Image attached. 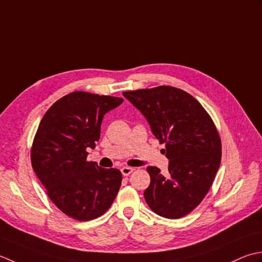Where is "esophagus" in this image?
<instances>
[{"mask_svg":"<svg viewBox=\"0 0 262 262\" xmlns=\"http://www.w3.org/2000/svg\"><path fill=\"white\" fill-rule=\"evenodd\" d=\"M133 170H135V169H133L132 167H129V166H124V167L121 168V172L124 176H129L133 172Z\"/></svg>","mask_w":262,"mask_h":262,"instance_id":"esophagus-1","label":"esophagus"}]
</instances>
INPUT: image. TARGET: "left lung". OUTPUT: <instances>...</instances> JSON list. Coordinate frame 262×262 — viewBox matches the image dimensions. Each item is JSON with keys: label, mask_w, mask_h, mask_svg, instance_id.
<instances>
[{"label": "left lung", "mask_w": 262, "mask_h": 262, "mask_svg": "<svg viewBox=\"0 0 262 262\" xmlns=\"http://www.w3.org/2000/svg\"><path fill=\"white\" fill-rule=\"evenodd\" d=\"M123 96L146 116L169 159L167 178L158 167H147L150 184L143 193L146 202L162 217L186 216L204 200L220 168L222 141L215 123L199 101L182 89L158 86Z\"/></svg>", "instance_id": "1"}]
</instances>
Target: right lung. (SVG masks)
Instances as JSON below:
<instances>
[{"label":"right lung","mask_w":262,"mask_h":262,"mask_svg":"<svg viewBox=\"0 0 262 262\" xmlns=\"http://www.w3.org/2000/svg\"><path fill=\"white\" fill-rule=\"evenodd\" d=\"M123 98L73 92L53 104L42 116L30 150L31 166L58 209L87 222L108 210L122 174L87 161V148L99 140L100 124Z\"/></svg>","instance_id":"obj_1"}]
</instances>
